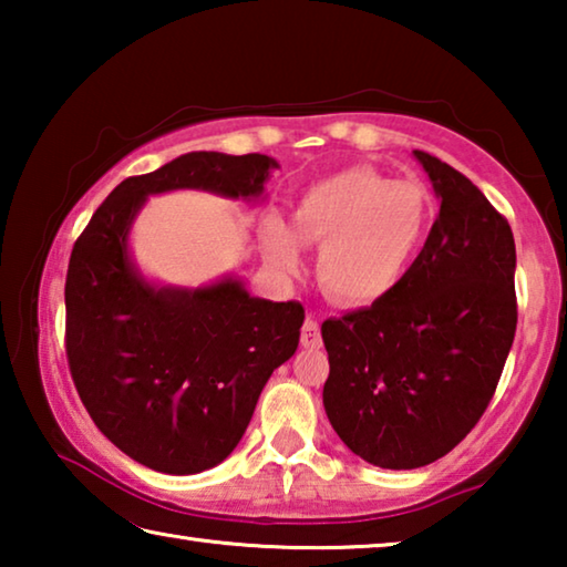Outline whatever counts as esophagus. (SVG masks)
Listing matches in <instances>:
<instances>
[{
  "label": "esophagus",
  "instance_id": "esophagus-1",
  "mask_svg": "<svg viewBox=\"0 0 567 567\" xmlns=\"http://www.w3.org/2000/svg\"><path fill=\"white\" fill-rule=\"evenodd\" d=\"M300 340H302V348H310V350H312V348H320V344H322L320 322H318V318H315V312L307 315V320H305V324H302Z\"/></svg>",
  "mask_w": 567,
  "mask_h": 567
}]
</instances>
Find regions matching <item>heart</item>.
<instances>
[{
	"mask_svg": "<svg viewBox=\"0 0 567 567\" xmlns=\"http://www.w3.org/2000/svg\"><path fill=\"white\" fill-rule=\"evenodd\" d=\"M430 203L412 182H390L370 167H350L312 182L292 207V227L270 217L265 257L295 272L302 245H320L318 275L334 300L370 305L410 272L427 237Z\"/></svg>",
	"mask_w": 567,
	"mask_h": 567,
	"instance_id": "1",
	"label": "heart"
}]
</instances>
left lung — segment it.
Returning a JSON list of instances; mask_svg holds the SVG:
<instances>
[{"label":"left lung","mask_w":567,"mask_h":567,"mask_svg":"<svg viewBox=\"0 0 567 567\" xmlns=\"http://www.w3.org/2000/svg\"><path fill=\"white\" fill-rule=\"evenodd\" d=\"M440 215L410 272L322 322V402L354 455L412 470L447 455L491 405L517 324L515 239L463 172L415 150Z\"/></svg>","instance_id":"obj_1"}]
</instances>
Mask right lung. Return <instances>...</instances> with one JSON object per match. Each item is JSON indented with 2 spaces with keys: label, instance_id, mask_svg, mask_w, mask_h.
Instances as JSON below:
<instances>
[{
  "label": "right lung",
  "instance_id": "right-lung-1",
  "mask_svg": "<svg viewBox=\"0 0 567 567\" xmlns=\"http://www.w3.org/2000/svg\"><path fill=\"white\" fill-rule=\"evenodd\" d=\"M275 167L267 155L189 152L120 182L72 247L74 388L102 435L157 473L195 475L233 453L265 382L297 350L305 307L260 300L235 277L197 290L150 285L130 260L132 219L169 189L255 199Z\"/></svg>",
  "mask_w": 567,
  "mask_h": 567
}]
</instances>
